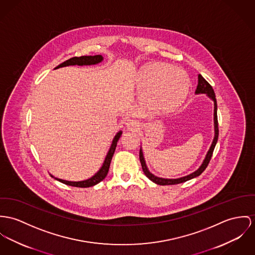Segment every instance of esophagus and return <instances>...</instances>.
Listing matches in <instances>:
<instances>
[{
    "instance_id": "1",
    "label": "esophagus",
    "mask_w": 255,
    "mask_h": 255,
    "mask_svg": "<svg viewBox=\"0 0 255 255\" xmlns=\"http://www.w3.org/2000/svg\"><path fill=\"white\" fill-rule=\"evenodd\" d=\"M126 127L128 130L130 131H136L139 128V123L137 120H133V119H129L126 122Z\"/></svg>"
}]
</instances>
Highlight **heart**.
I'll list each match as a JSON object with an SVG mask.
<instances>
[{
	"mask_svg": "<svg viewBox=\"0 0 255 255\" xmlns=\"http://www.w3.org/2000/svg\"><path fill=\"white\" fill-rule=\"evenodd\" d=\"M190 83L184 70L165 63H149L137 72L141 101L155 114H168L178 108L188 95Z\"/></svg>",
	"mask_w": 255,
	"mask_h": 255,
	"instance_id": "obj_1",
	"label": "heart"
}]
</instances>
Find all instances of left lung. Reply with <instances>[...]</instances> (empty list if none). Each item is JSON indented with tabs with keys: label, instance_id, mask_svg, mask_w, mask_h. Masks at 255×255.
Returning a JSON list of instances; mask_svg holds the SVG:
<instances>
[{
	"label": "left lung",
	"instance_id": "left-lung-1",
	"mask_svg": "<svg viewBox=\"0 0 255 255\" xmlns=\"http://www.w3.org/2000/svg\"><path fill=\"white\" fill-rule=\"evenodd\" d=\"M195 94H206L208 97L210 99H212L214 101V125H215V137L213 139V142L211 144V147L210 149L208 150L207 152V155L205 157V159L203 160V163L201 164V166L197 169L195 172L191 173L190 175L188 176H182V177H178V178H163V177H159V176H154L153 174H151L147 167H146V164H145V160H144V157H143V153H142V150L141 148L139 149V161H140V164H141V168H142V171L144 173V175L147 176L151 181H153L154 183L159 184V185H172V184H177V183H181V182H184V181H187L189 179H192L196 176H200L204 171L205 169L207 168L212 155H213V152H214V149L216 147V142H217V139H218V122H217V105H216V94H215V91L213 89V87L211 86V84L204 79L201 75L198 76V85H197L196 91H195Z\"/></svg>",
	"mask_w": 255,
	"mask_h": 255
}]
</instances>
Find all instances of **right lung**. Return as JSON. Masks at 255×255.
Returning <instances> with one entry per match:
<instances>
[{"label":"right lung","instance_id":"1","mask_svg":"<svg viewBox=\"0 0 255 255\" xmlns=\"http://www.w3.org/2000/svg\"><path fill=\"white\" fill-rule=\"evenodd\" d=\"M103 60H104V57H103L102 55L73 57V58L69 59V60L63 62L62 64L58 65L55 69H59V68H62V67H67V66H75V65H78V66L97 65L99 63H101ZM121 135H122V131H119L118 134L115 136L114 139H113V142H112V145H111V147H110V150H109L108 153H107V156L105 158V161H104L102 167L100 168V170H99L98 172H97L94 176H91L90 178L85 179V180H81V181H69V180H64V179H61V178L54 177L53 176H51L54 177L55 179L59 180L60 182L65 183V184H68V185H71V186H76V187H90V186L96 185L97 183H99L100 181H102V180L107 176V175H108L112 158L114 156V153H115V151H116V147H117V144H118V139H119V137H120Z\"/></svg>","mask_w":255,"mask_h":255}]
</instances>
